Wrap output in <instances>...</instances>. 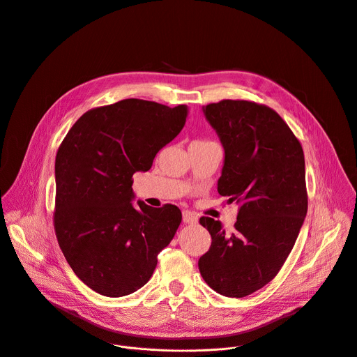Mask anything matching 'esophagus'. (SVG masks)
Wrapping results in <instances>:
<instances>
[{
	"mask_svg": "<svg viewBox=\"0 0 357 357\" xmlns=\"http://www.w3.org/2000/svg\"><path fill=\"white\" fill-rule=\"evenodd\" d=\"M182 219H183V222H185V223H188V225H193V223H196V222H197L196 215H195V213H192V212H189V211H185V212H183Z\"/></svg>",
	"mask_w": 357,
	"mask_h": 357,
	"instance_id": "34e87169",
	"label": "esophagus"
}]
</instances>
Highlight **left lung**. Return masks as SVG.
Instances as JSON below:
<instances>
[{"mask_svg": "<svg viewBox=\"0 0 357 357\" xmlns=\"http://www.w3.org/2000/svg\"><path fill=\"white\" fill-rule=\"evenodd\" d=\"M225 161L218 192L240 205L234 230L200 218L212 236L199 271L218 294L243 298L268 284L291 252L308 211L303 151L271 109L245 100L202 107Z\"/></svg>", "mask_w": 357, "mask_h": 357, "instance_id": "left-lung-1", "label": "left lung"}]
</instances>
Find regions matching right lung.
I'll use <instances>...</instances> for the list:
<instances>
[{
	"label": "right lung",
	"instance_id": "right-lung-1",
	"mask_svg": "<svg viewBox=\"0 0 357 357\" xmlns=\"http://www.w3.org/2000/svg\"><path fill=\"white\" fill-rule=\"evenodd\" d=\"M188 106L126 98L84 113L56 154L55 231L66 261L93 291L112 298L144 287L182 213L137 200L132 175L183 128Z\"/></svg>",
	"mask_w": 357,
	"mask_h": 357
}]
</instances>
